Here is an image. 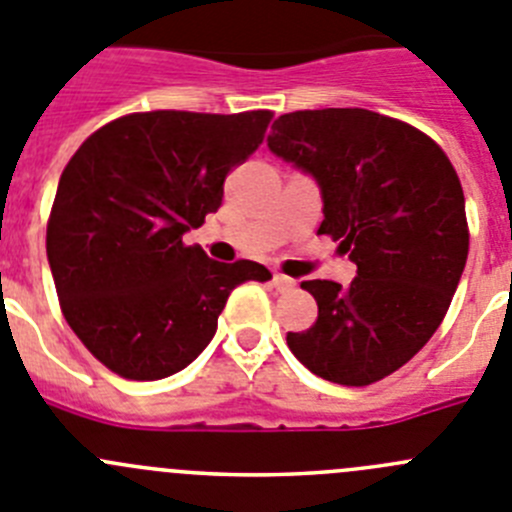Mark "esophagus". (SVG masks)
I'll use <instances>...</instances> for the list:
<instances>
[{
	"label": "esophagus",
	"instance_id": "esophagus-1",
	"mask_svg": "<svg viewBox=\"0 0 512 512\" xmlns=\"http://www.w3.org/2000/svg\"><path fill=\"white\" fill-rule=\"evenodd\" d=\"M271 284H274L276 292H289V289L297 287V281L289 279V276H284V274H274V279H271Z\"/></svg>",
	"mask_w": 512,
	"mask_h": 512
}]
</instances>
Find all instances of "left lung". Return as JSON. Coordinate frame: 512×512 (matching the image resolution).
Wrapping results in <instances>:
<instances>
[{
	"label": "left lung",
	"mask_w": 512,
	"mask_h": 512,
	"mask_svg": "<svg viewBox=\"0 0 512 512\" xmlns=\"http://www.w3.org/2000/svg\"><path fill=\"white\" fill-rule=\"evenodd\" d=\"M269 149L320 182V231L358 276L302 281L317 320L287 332L294 358L340 386H370L409 363L442 325L470 251L457 170L416 126L368 109L292 111Z\"/></svg>",
	"instance_id": "left-lung-1"
}]
</instances>
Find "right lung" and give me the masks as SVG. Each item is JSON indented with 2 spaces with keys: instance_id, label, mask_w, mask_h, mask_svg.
I'll use <instances>...</instances> for the list:
<instances>
[{
  "instance_id": "obj_1",
  "label": "right lung",
  "mask_w": 512,
  "mask_h": 512,
  "mask_svg": "<svg viewBox=\"0 0 512 512\" xmlns=\"http://www.w3.org/2000/svg\"><path fill=\"white\" fill-rule=\"evenodd\" d=\"M271 111H139L103 124L65 164L48 218L60 309L88 353L129 381L187 368L218 330L243 281H269L256 261L220 264L182 233L223 200Z\"/></svg>"
}]
</instances>
